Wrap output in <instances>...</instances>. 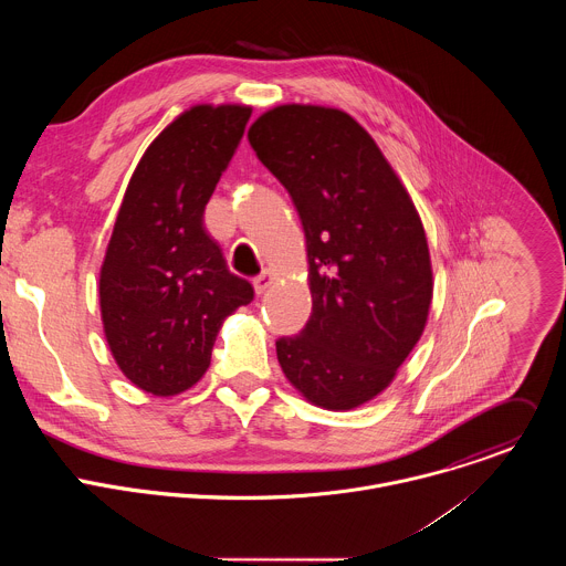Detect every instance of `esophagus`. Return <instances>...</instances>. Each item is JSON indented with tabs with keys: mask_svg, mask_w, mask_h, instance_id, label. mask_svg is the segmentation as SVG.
<instances>
[{
	"mask_svg": "<svg viewBox=\"0 0 566 566\" xmlns=\"http://www.w3.org/2000/svg\"><path fill=\"white\" fill-rule=\"evenodd\" d=\"M271 284H273V273H271V271H264V273H260V275L253 280V289H255L258 295H264V293L271 289Z\"/></svg>",
	"mask_w": 566,
	"mask_h": 566,
	"instance_id": "1",
	"label": "esophagus"
}]
</instances>
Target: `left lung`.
Returning a JSON list of instances; mask_svg holds the SVG:
<instances>
[{
    "label": "left lung",
    "instance_id": "8db88e82",
    "mask_svg": "<svg viewBox=\"0 0 566 566\" xmlns=\"http://www.w3.org/2000/svg\"><path fill=\"white\" fill-rule=\"evenodd\" d=\"M249 140L306 237L313 308L297 336L275 343L280 367L313 406L354 410L389 387L426 329L434 280L421 217L343 109L277 105Z\"/></svg>",
    "mask_w": 566,
    "mask_h": 566
}]
</instances>
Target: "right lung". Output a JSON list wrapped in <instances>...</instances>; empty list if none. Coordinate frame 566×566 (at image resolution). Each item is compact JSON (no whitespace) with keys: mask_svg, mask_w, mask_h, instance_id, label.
Instances as JSON below:
<instances>
[{"mask_svg":"<svg viewBox=\"0 0 566 566\" xmlns=\"http://www.w3.org/2000/svg\"><path fill=\"white\" fill-rule=\"evenodd\" d=\"M251 114L249 105L186 109L149 143L125 190L101 266V317L116 365L147 394L197 385L223 319L253 300L203 228Z\"/></svg>","mask_w":566,"mask_h":566,"instance_id":"1","label":"right lung"}]
</instances>
